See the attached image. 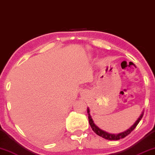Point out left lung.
I'll list each match as a JSON object with an SVG mask.
<instances>
[{"mask_svg":"<svg viewBox=\"0 0 155 155\" xmlns=\"http://www.w3.org/2000/svg\"><path fill=\"white\" fill-rule=\"evenodd\" d=\"M87 113H88V119H89V124H90V126L91 127V129H92L93 131L95 132V133L101 137L104 138L105 139H107V140H120L121 138H124V137H126L127 136L129 135V134L131 133V132L133 131V130L135 129L137 126L138 124L140 122L141 119H142L143 116V112L141 114L140 116L139 117L138 119L136 121V122L134 123V124L132 125V126L129 128V129H128L126 131L122 132V133H120V134H110V133H107V132L104 131V130L101 129L99 127H98L95 124V123L94 122V120H92V118H91V116L90 115V110H89V107H87Z\"/></svg>","mask_w":155,"mask_h":155,"instance_id":"1","label":"left lung"}]
</instances>
